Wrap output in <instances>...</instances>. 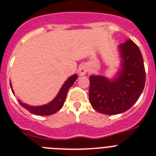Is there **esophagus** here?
Returning a JSON list of instances; mask_svg holds the SVG:
<instances>
[{"label":"esophagus","instance_id":"obj_1","mask_svg":"<svg viewBox=\"0 0 156 156\" xmlns=\"http://www.w3.org/2000/svg\"><path fill=\"white\" fill-rule=\"evenodd\" d=\"M88 69H89L88 66L87 65L83 64V65H81L79 66V68H78V73H79L80 76H84L88 72Z\"/></svg>","mask_w":156,"mask_h":156}]
</instances>
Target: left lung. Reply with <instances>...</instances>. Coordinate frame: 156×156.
Segmentation results:
<instances>
[{
  "instance_id": "left-lung-1",
  "label": "left lung",
  "mask_w": 156,
  "mask_h": 156,
  "mask_svg": "<svg viewBox=\"0 0 156 156\" xmlns=\"http://www.w3.org/2000/svg\"><path fill=\"white\" fill-rule=\"evenodd\" d=\"M121 69L113 79L90 77L89 98L95 111L105 115L123 113L137 102L144 89L146 73L140 49L131 39L119 46Z\"/></svg>"
}]
</instances>
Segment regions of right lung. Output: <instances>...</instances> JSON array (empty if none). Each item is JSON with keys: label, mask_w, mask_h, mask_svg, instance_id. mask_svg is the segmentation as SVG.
Wrapping results in <instances>:
<instances>
[{"label": "right lung", "mask_w": 156, "mask_h": 156, "mask_svg": "<svg viewBox=\"0 0 156 156\" xmlns=\"http://www.w3.org/2000/svg\"><path fill=\"white\" fill-rule=\"evenodd\" d=\"M78 78V75L77 74H74V75H72L71 77H69L65 82L64 84L62 85V87L60 89L59 92H58V95L55 97V98L53 99V101H51L50 102L47 103L45 105H42V106H37V107H34V106H30V105L25 104L21 102L20 100H19V103L21 105V107H23L24 108H25L26 110L30 111V113L34 114V115H54L60 110L62 107H63L64 105V102H65L66 98L67 92L69 90V89L73 86V84L74 83V82L76 81ZM10 87L12 88V85L10 83ZM12 93L14 94L13 92V90H12Z\"/></svg>", "instance_id": "add662e5"}]
</instances>
